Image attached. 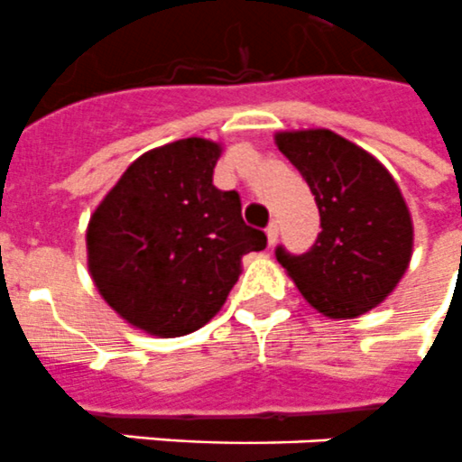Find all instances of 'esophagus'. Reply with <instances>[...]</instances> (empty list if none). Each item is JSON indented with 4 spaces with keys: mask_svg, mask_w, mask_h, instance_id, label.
Returning <instances> with one entry per match:
<instances>
[{
    "mask_svg": "<svg viewBox=\"0 0 462 462\" xmlns=\"http://www.w3.org/2000/svg\"><path fill=\"white\" fill-rule=\"evenodd\" d=\"M265 235H267V244H270V246H274V242H277V237H279L277 223H270V225H267Z\"/></svg>",
    "mask_w": 462,
    "mask_h": 462,
    "instance_id": "1",
    "label": "esophagus"
}]
</instances>
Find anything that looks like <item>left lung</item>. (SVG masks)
<instances>
[{
    "label": "left lung",
    "mask_w": 462,
    "mask_h": 462,
    "mask_svg": "<svg viewBox=\"0 0 462 462\" xmlns=\"http://www.w3.org/2000/svg\"><path fill=\"white\" fill-rule=\"evenodd\" d=\"M277 147L315 195L321 232L312 249L277 261L321 315L355 319L383 303L404 277L413 223L385 166L328 129L284 131Z\"/></svg>",
    "instance_id": "8db88e82"
}]
</instances>
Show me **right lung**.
<instances>
[{"label": "right lung", "mask_w": 462, "mask_h": 462, "mask_svg": "<svg viewBox=\"0 0 462 462\" xmlns=\"http://www.w3.org/2000/svg\"><path fill=\"white\" fill-rule=\"evenodd\" d=\"M220 152L207 138L154 147L93 211L88 273L131 327L162 338L197 331L237 284L242 255L267 246L244 223L237 192L213 185Z\"/></svg>", "instance_id": "right-lung-1"}]
</instances>
